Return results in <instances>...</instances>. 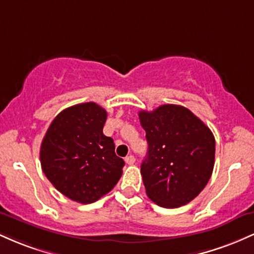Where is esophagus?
<instances>
[{
    "label": "esophagus",
    "mask_w": 254,
    "mask_h": 254,
    "mask_svg": "<svg viewBox=\"0 0 254 254\" xmlns=\"http://www.w3.org/2000/svg\"><path fill=\"white\" fill-rule=\"evenodd\" d=\"M125 162H127V165H133L135 164V156L133 155H129L125 157Z\"/></svg>",
    "instance_id": "34e87169"
}]
</instances>
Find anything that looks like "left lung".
Here are the masks:
<instances>
[{"label": "left lung", "mask_w": 254, "mask_h": 254, "mask_svg": "<svg viewBox=\"0 0 254 254\" xmlns=\"http://www.w3.org/2000/svg\"><path fill=\"white\" fill-rule=\"evenodd\" d=\"M148 154L141 165L147 196L162 208L190 203L205 188L215 164V137L190 110L161 105L141 111Z\"/></svg>", "instance_id": "1"}]
</instances>
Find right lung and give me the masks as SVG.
Returning <instances> with one entry per match:
<instances>
[{
  "instance_id": "right-lung-1",
  "label": "right lung",
  "mask_w": 254,
  "mask_h": 254,
  "mask_svg": "<svg viewBox=\"0 0 254 254\" xmlns=\"http://www.w3.org/2000/svg\"><path fill=\"white\" fill-rule=\"evenodd\" d=\"M107 112L95 103L74 105L58 113L40 145L44 174L61 193L89 204L112 190L121 179L124 160L105 136Z\"/></svg>"
}]
</instances>
